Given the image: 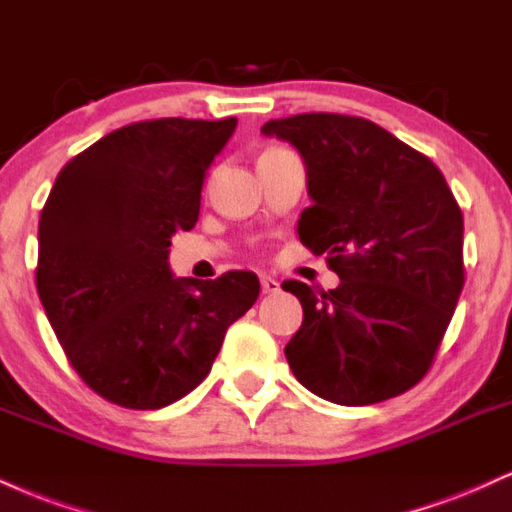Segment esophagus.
Masks as SVG:
<instances>
[{
    "label": "esophagus",
    "instance_id": "obj_1",
    "mask_svg": "<svg viewBox=\"0 0 512 512\" xmlns=\"http://www.w3.org/2000/svg\"><path fill=\"white\" fill-rule=\"evenodd\" d=\"M261 290H263V294H278L280 292V282L275 278H270V275H263Z\"/></svg>",
    "mask_w": 512,
    "mask_h": 512
}]
</instances>
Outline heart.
<instances>
[{"label":"heart","instance_id":"1","mask_svg":"<svg viewBox=\"0 0 512 512\" xmlns=\"http://www.w3.org/2000/svg\"><path fill=\"white\" fill-rule=\"evenodd\" d=\"M268 150H280V148H268Z\"/></svg>","mask_w":512,"mask_h":512}]
</instances>
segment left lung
<instances>
[{
  "label": "left lung",
  "instance_id": "8db88e82",
  "mask_svg": "<svg viewBox=\"0 0 512 512\" xmlns=\"http://www.w3.org/2000/svg\"><path fill=\"white\" fill-rule=\"evenodd\" d=\"M261 134L292 143L311 206L299 239L328 254L340 285L302 302L285 357L304 388L335 405H374L419 383L465 285L462 213L426 155L362 117L311 112L270 119Z\"/></svg>",
  "mask_w": 512,
  "mask_h": 512
}]
</instances>
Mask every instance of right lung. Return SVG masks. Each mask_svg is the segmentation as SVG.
Wrapping results in <instances>:
<instances>
[{"mask_svg": "<svg viewBox=\"0 0 512 512\" xmlns=\"http://www.w3.org/2000/svg\"><path fill=\"white\" fill-rule=\"evenodd\" d=\"M237 119H153L102 136L54 179L38 225L40 302L76 374L129 410L191 393L227 328L261 292L249 270L174 278V232L198 220L201 189Z\"/></svg>", "mask_w": 512, "mask_h": 512, "instance_id": "obj_1", "label": "right lung"}]
</instances>
